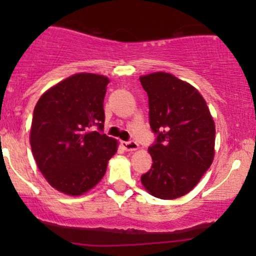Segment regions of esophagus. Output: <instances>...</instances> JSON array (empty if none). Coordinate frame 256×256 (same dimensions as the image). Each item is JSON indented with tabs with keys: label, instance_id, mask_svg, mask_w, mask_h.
Listing matches in <instances>:
<instances>
[{
	"label": "esophagus",
	"instance_id": "obj_1",
	"mask_svg": "<svg viewBox=\"0 0 256 256\" xmlns=\"http://www.w3.org/2000/svg\"><path fill=\"white\" fill-rule=\"evenodd\" d=\"M122 148L125 149L126 152H132L138 149V143L134 142V140H128V142H122Z\"/></svg>",
	"mask_w": 256,
	"mask_h": 256
}]
</instances>
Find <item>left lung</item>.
I'll return each mask as SVG.
<instances>
[{
	"label": "left lung",
	"instance_id": "1",
	"mask_svg": "<svg viewBox=\"0 0 256 256\" xmlns=\"http://www.w3.org/2000/svg\"><path fill=\"white\" fill-rule=\"evenodd\" d=\"M140 80L148 94L149 124L156 136L148 148L152 168L140 182L155 198H180L212 165L213 118L198 91L174 76L156 72Z\"/></svg>",
	"mask_w": 256,
	"mask_h": 256
}]
</instances>
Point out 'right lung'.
I'll use <instances>...</instances> for the list:
<instances>
[{
	"instance_id": "1",
	"label": "right lung",
	"mask_w": 256,
	"mask_h": 256,
	"mask_svg": "<svg viewBox=\"0 0 256 256\" xmlns=\"http://www.w3.org/2000/svg\"><path fill=\"white\" fill-rule=\"evenodd\" d=\"M110 79L79 73L38 100L31 149L38 168L58 192L82 195L104 178L118 142L104 134V100Z\"/></svg>"
}]
</instances>
